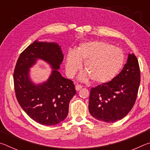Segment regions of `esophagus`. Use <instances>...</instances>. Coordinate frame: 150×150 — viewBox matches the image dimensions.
<instances>
[{
    "label": "esophagus",
    "mask_w": 150,
    "mask_h": 150,
    "mask_svg": "<svg viewBox=\"0 0 150 150\" xmlns=\"http://www.w3.org/2000/svg\"><path fill=\"white\" fill-rule=\"evenodd\" d=\"M82 87H83L82 85H77L75 86V89H76V91H79L80 89H81V88H82Z\"/></svg>",
    "instance_id": "1"
}]
</instances>
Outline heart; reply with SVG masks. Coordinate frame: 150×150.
<instances>
[{
    "label": "heart",
    "mask_w": 150,
    "mask_h": 150,
    "mask_svg": "<svg viewBox=\"0 0 150 150\" xmlns=\"http://www.w3.org/2000/svg\"><path fill=\"white\" fill-rule=\"evenodd\" d=\"M84 62L86 73L81 76L85 79L87 76L95 83L103 84L110 82L118 74L124 63L122 51L113 45L103 41H91L80 44L76 51L69 52L66 60V70L73 77Z\"/></svg>",
    "instance_id": "obj_1"
}]
</instances>
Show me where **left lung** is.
<instances>
[{
	"label": "left lung",
	"instance_id": "left-lung-1",
	"mask_svg": "<svg viewBox=\"0 0 150 150\" xmlns=\"http://www.w3.org/2000/svg\"><path fill=\"white\" fill-rule=\"evenodd\" d=\"M140 83L138 61L129 54L123 69L110 82L91 88L88 110L96 120L115 122L125 117L135 104Z\"/></svg>",
	"mask_w": 150,
	"mask_h": 150
}]
</instances>
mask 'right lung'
Segmentation results:
<instances>
[{
	"mask_svg": "<svg viewBox=\"0 0 150 150\" xmlns=\"http://www.w3.org/2000/svg\"><path fill=\"white\" fill-rule=\"evenodd\" d=\"M37 59L49 62L54 70L46 82L35 86L28 73ZM63 59L57 44L35 41L20 54L15 66L13 78L18 102L32 120L43 125L54 126L65 119L70 100L76 94L73 81L57 70Z\"/></svg>",
	"mask_w": 150,
	"mask_h": 150,
	"instance_id": "1",
	"label": "right lung"
}]
</instances>
